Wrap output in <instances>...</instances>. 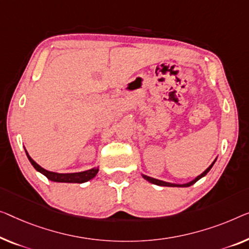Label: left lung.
<instances>
[{"label": "left lung", "instance_id": "left-lung-1", "mask_svg": "<svg viewBox=\"0 0 249 249\" xmlns=\"http://www.w3.org/2000/svg\"><path fill=\"white\" fill-rule=\"evenodd\" d=\"M216 160H217V159H216ZM216 160H214L213 163H211V164H210L209 166H208V168H207V169L205 170V171H203L201 174H200V176L196 177L194 180L189 181V182H187V183H171V182H166V181H162V180L155 179V178H151V177H148V176H145V174H142V177H143L144 179H145L146 181H148V182H150V183H153V184H157V185H163V187H178V188L190 187V185L195 184V183L196 182V181L201 179V178L205 177L206 174L210 171L211 168H213V164H214V162H216Z\"/></svg>", "mask_w": 249, "mask_h": 249}]
</instances>
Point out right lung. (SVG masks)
Segmentation results:
<instances>
[{
    "label": "right lung",
    "instance_id": "obj_1",
    "mask_svg": "<svg viewBox=\"0 0 249 249\" xmlns=\"http://www.w3.org/2000/svg\"><path fill=\"white\" fill-rule=\"evenodd\" d=\"M25 153H27V157L29 159L30 163L33 165V168H35L38 172L43 174L44 177H47L49 180L53 181V182L84 183V182H87V181H89V180H91L94 177H96V174L98 173V170H99L98 166H95V168L86 170V171L73 172V173H58V172L48 171V170L43 169L42 166H40L38 163H36L31 157H30L27 150H25Z\"/></svg>",
    "mask_w": 249,
    "mask_h": 249
}]
</instances>
